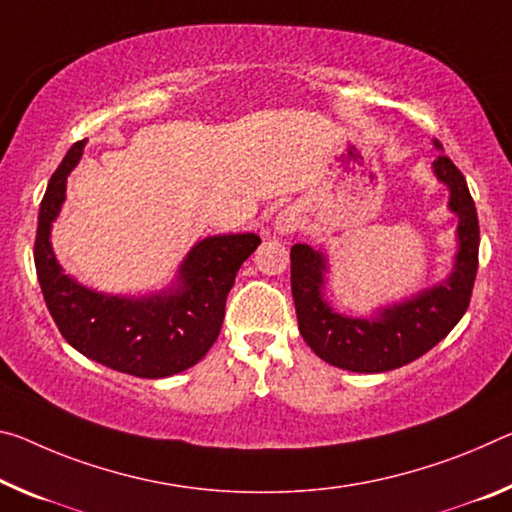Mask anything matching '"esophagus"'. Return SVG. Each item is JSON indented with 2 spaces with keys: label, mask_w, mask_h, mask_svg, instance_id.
I'll use <instances>...</instances> for the list:
<instances>
[{
  "label": "esophagus",
  "mask_w": 512,
  "mask_h": 512,
  "mask_svg": "<svg viewBox=\"0 0 512 512\" xmlns=\"http://www.w3.org/2000/svg\"><path fill=\"white\" fill-rule=\"evenodd\" d=\"M296 227H298V221L289 214H282V216H278V221H275V230H278L280 234H291Z\"/></svg>",
  "instance_id": "34e87169"
}]
</instances>
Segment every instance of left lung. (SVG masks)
<instances>
[{
    "instance_id": "8db88e82",
    "label": "left lung",
    "mask_w": 512,
    "mask_h": 512,
    "mask_svg": "<svg viewBox=\"0 0 512 512\" xmlns=\"http://www.w3.org/2000/svg\"><path fill=\"white\" fill-rule=\"evenodd\" d=\"M435 148L442 150L440 141ZM437 180L449 186V209L458 216V253L446 280L412 298L378 310L376 316L353 319L335 312L323 298L328 259L319 250L296 243L291 248V294L298 330L307 346L332 367L380 373L421 358L449 335L467 312L478 271V216L465 175L440 154L433 161Z\"/></svg>"
}]
</instances>
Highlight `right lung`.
Masks as SVG:
<instances>
[{
    "label": "right lung",
    "instance_id": "1",
    "mask_svg": "<svg viewBox=\"0 0 512 512\" xmlns=\"http://www.w3.org/2000/svg\"><path fill=\"white\" fill-rule=\"evenodd\" d=\"M84 145L77 141L68 150L40 202L34 262L45 305L66 342L86 358L136 378L173 376L200 362L216 342L239 266L262 239L246 232L198 241L180 264L177 287L152 296H111L79 285L56 262L50 230Z\"/></svg>",
    "mask_w": 512,
    "mask_h": 512
}]
</instances>
